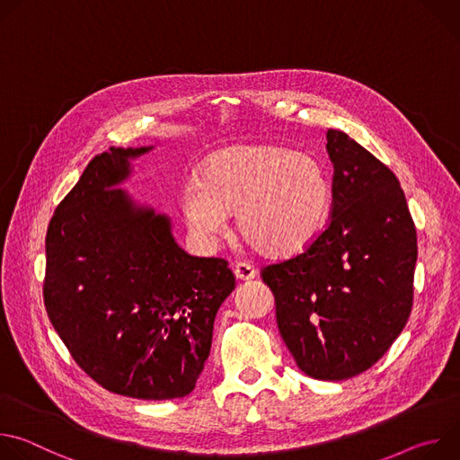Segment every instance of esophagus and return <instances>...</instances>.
Here are the masks:
<instances>
[{
  "label": "esophagus",
  "instance_id": "esophagus-1",
  "mask_svg": "<svg viewBox=\"0 0 460 460\" xmlns=\"http://www.w3.org/2000/svg\"><path fill=\"white\" fill-rule=\"evenodd\" d=\"M256 275H258L256 270L251 268L249 264H236V266H234V277H236V280H240V282L254 280Z\"/></svg>",
  "mask_w": 460,
  "mask_h": 460
}]
</instances>
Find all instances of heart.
<instances>
[{
    "instance_id": "1",
    "label": "heart",
    "mask_w": 460,
    "mask_h": 460,
    "mask_svg": "<svg viewBox=\"0 0 460 460\" xmlns=\"http://www.w3.org/2000/svg\"><path fill=\"white\" fill-rule=\"evenodd\" d=\"M333 185L309 153L279 144H243L213 155L190 180L180 208L189 227L218 240L236 211L240 236L270 258L305 252L325 231Z\"/></svg>"
}]
</instances>
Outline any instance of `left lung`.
Segmentation results:
<instances>
[{"instance_id":"1","label":"left lung","mask_w":460,"mask_h":460,"mask_svg":"<svg viewBox=\"0 0 460 460\" xmlns=\"http://www.w3.org/2000/svg\"><path fill=\"white\" fill-rule=\"evenodd\" d=\"M332 220L302 254L264 268L277 323L296 366L318 380L369 369L397 341L413 304L417 231L404 190L342 130H327Z\"/></svg>"}]
</instances>
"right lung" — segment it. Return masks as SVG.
Wrapping results in <instances>:
<instances>
[{
	"mask_svg": "<svg viewBox=\"0 0 460 460\" xmlns=\"http://www.w3.org/2000/svg\"><path fill=\"white\" fill-rule=\"evenodd\" d=\"M155 147H111L85 167L47 231L45 307L80 367L142 401L189 395L234 289L222 258L187 254L172 222L119 189Z\"/></svg>",
	"mask_w": 460,
	"mask_h": 460,
	"instance_id": "right-lung-1",
	"label": "right lung"
}]
</instances>
